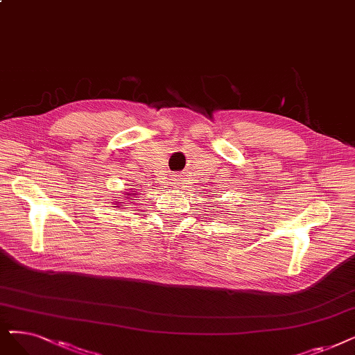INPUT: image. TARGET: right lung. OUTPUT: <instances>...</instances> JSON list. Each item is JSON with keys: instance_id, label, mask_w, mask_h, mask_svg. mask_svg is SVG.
<instances>
[{"instance_id": "add662e5", "label": "right lung", "mask_w": 355, "mask_h": 355, "mask_svg": "<svg viewBox=\"0 0 355 355\" xmlns=\"http://www.w3.org/2000/svg\"><path fill=\"white\" fill-rule=\"evenodd\" d=\"M126 195H128V198H130V196H132V195H135V193H134V191H132V192H128ZM130 201H134V200H130ZM121 207H122V205H121Z\"/></svg>"}]
</instances>
